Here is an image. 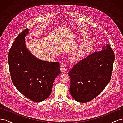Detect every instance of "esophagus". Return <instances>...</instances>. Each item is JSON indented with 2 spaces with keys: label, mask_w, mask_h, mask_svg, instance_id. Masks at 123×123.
Instances as JSON below:
<instances>
[{
  "label": "esophagus",
  "mask_w": 123,
  "mask_h": 123,
  "mask_svg": "<svg viewBox=\"0 0 123 123\" xmlns=\"http://www.w3.org/2000/svg\"><path fill=\"white\" fill-rule=\"evenodd\" d=\"M60 69L61 72H64L67 70V65H61L60 66Z\"/></svg>",
  "instance_id": "1"
}]
</instances>
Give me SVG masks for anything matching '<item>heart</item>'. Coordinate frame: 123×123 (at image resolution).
Masks as SVG:
<instances>
[{
  "instance_id": "obj_1",
  "label": "heart",
  "mask_w": 123,
  "mask_h": 123,
  "mask_svg": "<svg viewBox=\"0 0 123 123\" xmlns=\"http://www.w3.org/2000/svg\"><path fill=\"white\" fill-rule=\"evenodd\" d=\"M86 48V45H85V44H82V45L80 46L79 49H78L76 51L75 55L77 56H80L81 55H83L85 52Z\"/></svg>"
}]
</instances>
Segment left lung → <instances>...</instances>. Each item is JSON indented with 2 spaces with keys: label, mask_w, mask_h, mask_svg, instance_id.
<instances>
[{
  "label": "left lung",
  "mask_w": 123,
  "mask_h": 123,
  "mask_svg": "<svg viewBox=\"0 0 123 123\" xmlns=\"http://www.w3.org/2000/svg\"><path fill=\"white\" fill-rule=\"evenodd\" d=\"M114 58L113 50L107 44L73 66L68 74L70 92L76 101L90 102L103 91L110 80Z\"/></svg>",
  "instance_id": "1"
}]
</instances>
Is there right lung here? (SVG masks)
<instances>
[{"label":"right lung","mask_w":123,"mask_h":123,"mask_svg":"<svg viewBox=\"0 0 123 123\" xmlns=\"http://www.w3.org/2000/svg\"><path fill=\"white\" fill-rule=\"evenodd\" d=\"M26 29L18 35L9 51L8 62L12 82L22 94L35 102L47 98L52 90L53 83L61 73L59 63L40 60L25 46Z\"/></svg>","instance_id":"right-lung-1"}]
</instances>
